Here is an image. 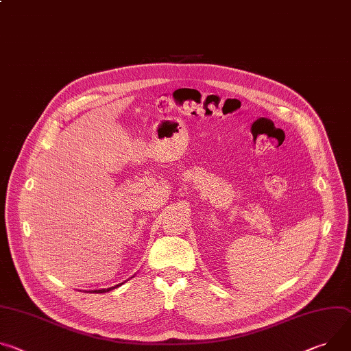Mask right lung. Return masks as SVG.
<instances>
[{
	"mask_svg": "<svg viewBox=\"0 0 351 351\" xmlns=\"http://www.w3.org/2000/svg\"><path fill=\"white\" fill-rule=\"evenodd\" d=\"M123 284V282H121ZM121 284H117V285H114V287H109V289H101V290H92V291H89V293H95V294H104V293H108V291H110V290H113V289H117L119 285H121Z\"/></svg>",
	"mask_w": 351,
	"mask_h": 351,
	"instance_id": "1",
	"label": "right lung"
}]
</instances>
